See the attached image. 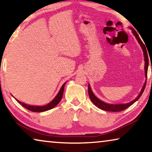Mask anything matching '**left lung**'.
Wrapping results in <instances>:
<instances>
[{"mask_svg": "<svg viewBox=\"0 0 152 152\" xmlns=\"http://www.w3.org/2000/svg\"><path fill=\"white\" fill-rule=\"evenodd\" d=\"M131 29H132L133 33L135 36L136 39H137L139 43H140L141 48H142V50H143V54H144V58H145V59H144V60H145V68H145V77L147 78L148 64H149V59H148V52H147V49H146V48H145V44H144L142 41H141V39H140V36L138 35L137 33L133 29V28H131ZM145 86H146V80H145V84H144L142 89H141V92L140 93V94L138 95V96L135 99L133 100V101L128 102V103H126V104H107V103H106V102L101 101V100H99V99H98V98H96V96H94L93 92H92V91H91V86H90L89 84H88V95H89V97L92 101V102H93L94 105H96V106L98 108H99V109H101L102 110H107V111L119 112V111H122V110L126 109L129 107H130L131 105H132L135 101H137V100L140 99V96H141V94H142V93L143 92L144 89H145Z\"/></svg>", "mask_w": 152, "mask_h": 152, "instance_id": "1", "label": "left lung"}]
</instances>
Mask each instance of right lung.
<instances>
[{
    "mask_svg": "<svg viewBox=\"0 0 152 152\" xmlns=\"http://www.w3.org/2000/svg\"><path fill=\"white\" fill-rule=\"evenodd\" d=\"M66 83H64L63 84V86H61V88H60V91H59L58 94H57V96H56L54 98V99H53L51 102H50L49 104L45 105V106L40 107V106H32V105H28V104L23 103V102H20L19 101H17V99L16 100H17V101L19 102L20 104H21L23 107L25 108V109L29 110H31V111H33V112H43V111H46V110H50L51 109H52V108H53L54 107H56V105H57L59 103V102H60V101H61V98H62V96H63L64 86H65Z\"/></svg>",
    "mask_w": 152,
    "mask_h": 152,
    "instance_id": "obj_1",
    "label": "right lung"
}]
</instances>
